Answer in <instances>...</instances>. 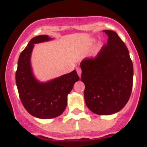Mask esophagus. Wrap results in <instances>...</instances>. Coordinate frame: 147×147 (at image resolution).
Listing matches in <instances>:
<instances>
[{
    "mask_svg": "<svg viewBox=\"0 0 147 147\" xmlns=\"http://www.w3.org/2000/svg\"><path fill=\"white\" fill-rule=\"evenodd\" d=\"M77 74H78L79 77H80L81 75H82V70H81L80 68H77Z\"/></svg>",
    "mask_w": 147,
    "mask_h": 147,
    "instance_id": "esophagus-1",
    "label": "esophagus"
}]
</instances>
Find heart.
<instances>
[{
  "instance_id": "b5f03b06",
  "label": "heart",
  "mask_w": 147,
  "mask_h": 147,
  "mask_svg": "<svg viewBox=\"0 0 147 147\" xmlns=\"http://www.w3.org/2000/svg\"><path fill=\"white\" fill-rule=\"evenodd\" d=\"M93 41V40H92V41Z\"/></svg>"
}]
</instances>
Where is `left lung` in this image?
<instances>
[{
    "label": "left lung",
    "instance_id": "left-lung-1",
    "mask_svg": "<svg viewBox=\"0 0 147 147\" xmlns=\"http://www.w3.org/2000/svg\"><path fill=\"white\" fill-rule=\"evenodd\" d=\"M109 36L95 58L80 63L81 80L85 84L84 99L94 113L109 115L125 106L131 94L133 67L125 43L112 30H104Z\"/></svg>",
    "mask_w": 147,
    "mask_h": 147
}]
</instances>
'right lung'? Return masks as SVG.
<instances>
[{
	"mask_svg": "<svg viewBox=\"0 0 147 147\" xmlns=\"http://www.w3.org/2000/svg\"><path fill=\"white\" fill-rule=\"evenodd\" d=\"M52 39L48 35L32 38L20 55L16 72V84L22 104L30 115L40 119H51L63 113L68 95L79 80L75 70L47 82H40L35 78L30 63L34 45Z\"/></svg>",
	"mask_w": 147,
	"mask_h": 147,
	"instance_id": "1",
	"label": "right lung"
}]
</instances>
